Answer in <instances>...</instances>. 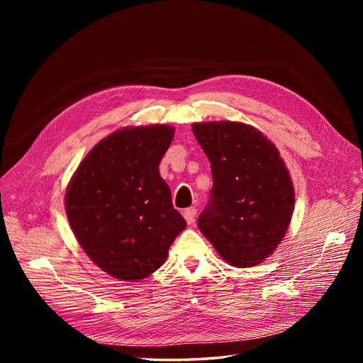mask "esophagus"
<instances>
[{
  "label": "esophagus",
  "mask_w": 363,
  "mask_h": 363,
  "mask_svg": "<svg viewBox=\"0 0 363 363\" xmlns=\"http://www.w3.org/2000/svg\"><path fill=\"white\" fill-rule=\"evenodd\" d=\"M183 216L186 219L188 224H194L195 223V216H196V208L195 207H188L183 211Z\"/></svg>",
  "instance_id": "esophagus-1"
}]
</instances>
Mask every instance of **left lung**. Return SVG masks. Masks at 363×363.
Masks as SVG:
<instances>
[{
    "instance_id": "obj_1",
    "label": "left lung",
    "mask_w": 363,
    "mask_h": 363,
    "mask_svg": "<svg viewBox=\"0 0 363 363\" xmlns=\"http://www.w3.org/2000/svg\"><path fill=\"white\" fill-rule=\"evenodd\" d=\"M192 131L213 179L199 228L230 265H259L291 223L295 194L289 171L276 145L255 127L221 121L196 123Z\"/></svg>"
}]
</instances>
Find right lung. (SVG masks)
I'll list each match as a JSON object with an SVG mask.
<instances>
[{
	"label": "right lung",
	"instance_id": "1",
	"mask_svg": "<svg viewBox=\"0 0 363 363\" xmlns=\"http://www.w3.org/2000/svg\"><path fill=\"white\" fill-rule=\"evenodd\" d=\"M174 131L164 124L121 128L98 142L69 182L65 206L72 232L112 277H148L186 227L159 172Z\"/></svg>",
	"mask_w": 363,
	"mask_h": 363
}]
</instances>
